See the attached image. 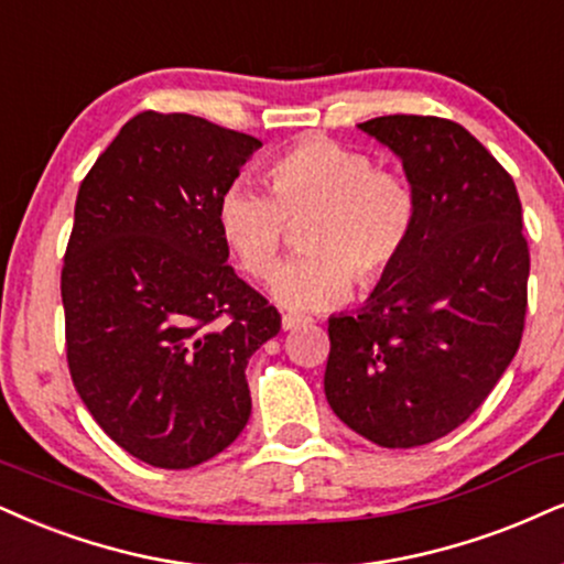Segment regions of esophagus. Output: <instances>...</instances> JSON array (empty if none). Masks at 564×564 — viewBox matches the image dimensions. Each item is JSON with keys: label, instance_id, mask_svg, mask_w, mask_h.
Here are the masks:
<instances>
[{"label": "esophagus", "instance_id": "obj_1", "mask_svg": "<svg viewBox=\"0 0 564 564\" xmlns=\"http://www.w3.org/2000/svg\"><path fill=\"white\" fill-rule=\"evenodd\" d=\"M311 318H305V316H295V314H284L282 316V329H297V326L301 324H308Z\"/></svg>", "mask_w": 564, "mask_h": 564}]
</instances>
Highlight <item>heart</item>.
<instances>
[{"mask_svg": "<svg viewBox=\"0 0 564 564\" xmlns=\"http://www.w3.org/2000/svg\"><path fill=\"white\" fill-rule=\"evenodd\" d=\"M269 191L235 180L217 206L219 235L253 280H267L288 225L308 217L301 248L271 280L274 301L318 311L347 301L352 280L373 290L392 274L415 227V193L398 172L377 170L366 151L305 138L267 164Z\"/></svg>", "mask_w": 564, "mask_h": 564, "instance_id": "obj_1", "label": "heart"}]
</instances>
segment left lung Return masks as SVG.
<instances>
[{
	"label": "left lung",
	"mask_w": 564,
	"mask_h": 564,
	"mask_svg": "<svg viewBox=\"0 0 564 564\" xmlns=\"http://www.w3.org/2000/svg\"><path fill=\"white\" fill-rule=\"evenodd\" d=\"M358 128L400 156L415 227L366 305L329 318L324 392L368 442L421 447L468 421L516 358L531 271L523 208L463 124L389 115Z\"/></svg>",
	"instance_id": "8db88e82"
}]
</instances>
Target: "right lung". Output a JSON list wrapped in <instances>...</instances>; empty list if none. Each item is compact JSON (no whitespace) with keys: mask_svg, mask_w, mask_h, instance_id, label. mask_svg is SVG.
<instances>
[{"mask_svg":"<svg viewBox=\"0 0 564 564\" xmlns=\"http://www.w3.org/2000/svg\"><path fill=\"white\" fill-rule=\"evenodd\" d=\"M259 145L204 117L141 112L80 183L62 267L69 377L104 434L154 468L238 440L248 358L282 326L217 225Z\"/></svg>","mask_w":564,"mask_h":564,"instance_id":"obj_1","label":"right lung"}]
</instances>
